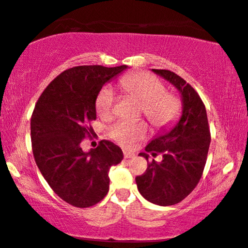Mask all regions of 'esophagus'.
Here are the masks:
<instances>
[{
  "mask_svg": "<svg viewBox=\"0 0 248 248\" xmlns=\"http://www.w3.org/2000/svg\"><path fill=\"white\" fill-rule=\"evenodd\" d=\"M124 158H127V159H129V158L135 157V154L129 153V151H124Z\"/></svg>",
  "mask_w": 248,
  "mask_h": 248,
  "instance_id": "obj_1",
  "label": "esophagus"
}]
</instances>
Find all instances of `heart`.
Returning a JSON list of instances; mask_svg holds the SVG:
<instances>
[{
  "mask_svg": "<svg viewBox=\"0 0 248 248\" xmlns=\"http://www.w3.org/2000/svg\"><path fill=\"white\" fill-rule=\"evenodd\" d=\"M122 90L141 103L142 113L155 129H168L177 121L180 114V103L174 95L165 92V86L159 79L148 73L130 74L121 79ZM115 94L112 88L106 86L95 100L97 113L109 118L114 111ZM109 136L122 145L130 147L144 139L147 127L142 121L121 120L108 129Z\"/></svg>",
  "mask_w": 248,
  "mask_h": 248,
  "instance_id": "heart-1",
  "label": "heart"
}]
</instances>
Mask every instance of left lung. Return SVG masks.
Masks as SVG:
<instances>
[{
    "mask_svg": "<svg viewBox=\"0 0 248 248\" xmlns=\"http://www.w3.org/2000/svg\"><path fill=\"white\" fill-rule=\"evenodd\" d=\"M153 71L180 92L183 112L174 126L158 134L145 147L153 156L162 155V162L153 159L147 171L135 180L143 198L165 207L183 201L199 184L207 162L210 130L205 106L198 92L173 71ZM140 155L149 160V155Z\"/></svg>",
    "mask_w": 248,
    "mask_h": 248,
    "instance_id": "8db88e82",
    "label": "left lung"
}]
</instances>
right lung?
<instances>
[{"mask_svg": "<svg viewBox=\"0 0 248 248\" xmlns=\"http://www.w3.org/2000/svg\"><path fill=\"white\" fill-rule=\"evenodd\" d=\"M128 65H78L64 70L41 93L31 118L34 160L45 180L63 201L77 208L97 204L109 188L108 171L122 160L114 143L99 142L84 153L83 139L93 133L95 100L105 83Z\"/></svg>", "mask_w": 248, "mask_h": 248, "instance_id": "add662e5", "label": "right lung"}]
</instances>
